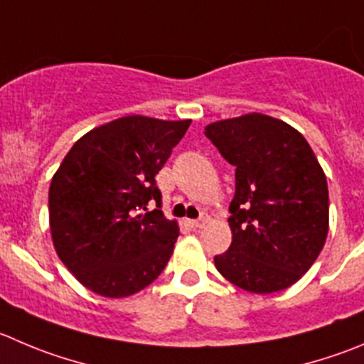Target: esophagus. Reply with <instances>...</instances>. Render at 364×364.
I'll return each mask as SVG.
<instances>
[{
  "mask_svg": "<svg viewBox=\"0 0 364 364\" xmlns=\"http://www.w3.org/2000/svg\"><path fill=\"white\" fill-rule=\"evenodd\" d=\"M188 223L191 228H202L205 225V220H189Z\"/></svg>",
  "mask_w": 364,
  "mask_h": 364,
  "instance_id": "1",
  "label": "esophagus"
}]
</instances>
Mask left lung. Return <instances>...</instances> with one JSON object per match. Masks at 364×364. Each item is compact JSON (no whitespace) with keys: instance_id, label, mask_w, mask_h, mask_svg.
Returning <instances> with one entry per match:
<instances>
[{"instance_id":"left-lung-1","label":"left lung","mask_w":364,"mask_h":364,"mask_svg":"<svg viewBox=\"0 0 364 364\" xmlns=\"http://www.w3.org/2000/svg\"><path fill=\"white\" fill-rule=\"evenodd\" d=\"M205 136L236 166L232 245L214 266L245 291L289 288L327 240L328 189L316 155L296 128L259 112L207 124Z\"/></svg>"}]
</instances>
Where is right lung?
<instances>
[{
  "instance_id": "obj_1",
  "label": "right lung",
  "mask_w": 364,
  "mask_h": 364,
  "mask_svg": "<svg viewBox=\"0 0 364 364\" xmlns=\"http://www.w3.org/2000/svg\"><path fill=\"white\" fill-rule=\"evenodd\" d=\"M191 119L123 116L73 144L50 186V230L75 279L105 299L150 286L168 264L178 223L161 209L155 175Z\"/></svg>"
}]
</instances>
